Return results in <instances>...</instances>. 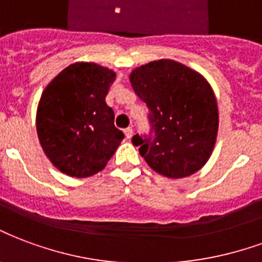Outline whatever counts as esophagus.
<instances>
[{"instance_id":"obj_1","label":"esophagus","mask_w":262,"mask_h":262,"mask_svg":"<svg viewBox=\"0 0 262 262\" xmlns=\"http://www.w3.org/2000/svg\"><path fill=\"white\" fill-rule=\"evenodd\" d=\"M125 136L126 139H132V136H133V129H132V127L125 129Z\"/></svg>"}]
</instances>
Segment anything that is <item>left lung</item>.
I'll return each instance as SVG.
<instances>
[{"mask_svg":"<svg viewBox=\"0 0 262 262\" xmlns=\"http://www.w3.org/2000/svg\"><path fill=\"white\" fill-rule=\"evenodd\" d=\"M129 79L150 110L154 137L132 139L148 166L170 179L200 170L212 154L220 125L216 98L207 79L172 59L141 65Z\"/></svg>","mask_w":262,"mask_h":262,"instance_id":"obj_1","label":"left lung"}]
</instances>
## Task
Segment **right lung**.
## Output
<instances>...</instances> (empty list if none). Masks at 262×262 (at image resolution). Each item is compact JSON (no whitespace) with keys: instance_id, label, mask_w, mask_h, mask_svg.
<instances>
[{"instance_id":"obj_1","label":"right lung","mask_w":262,"mask_h":262,"mask_svg":"<svg viewBox=\"0 0 262 262\" xmlns=\"http://www.w3.org/2000/svg\"><path fill=\"white\" fill-rule=\"evenodd\" d=\"M112 69L75 62L48 83L38 101L36 129L51 164L72 178H89L105 168L123 133L114 125L105 97Z\"/></svg>"}]
</instances>
